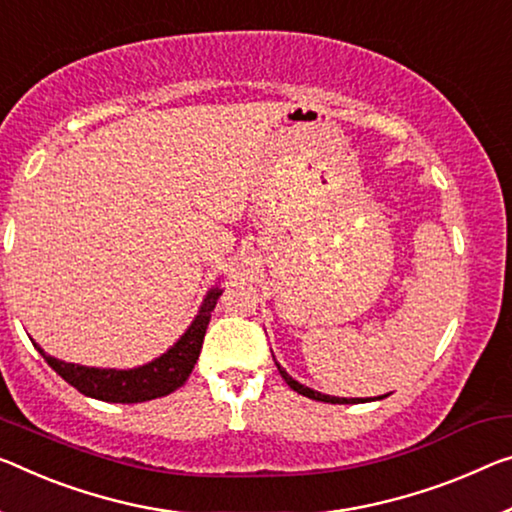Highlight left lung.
<instances>
[{
  "label": "left lung",
  "mask_w": 512,
  "mask_h": 512,
  "mask_svg": "<svg viewBox=\"0 0 512 512\" xmlns=\"http://www.w3.org/2000/svg\"><path fill=\"white\" fill-rule=\"evenodd\" d=\"M277 368H279V373H281V377L283 380H286V384L293 391H297V393H302V396H306V398H311V400H320V403H332V405H348V403H361V398H336V396H325V393H320V391H313V389H309V387H304V384H300L297 380H293V377H290L286 371H283V368L277 364ZM389 396V393H387ZM384 398V396H382Z\"/></svg>",
  "instance_id": "8db88e82"
}]
</instances>
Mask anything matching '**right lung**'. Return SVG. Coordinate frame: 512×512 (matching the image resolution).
Returning a JSON list of instances; mask_svg holds the SVG:
<instances>
[{
	"mask_svg": "<svg viewBox=\"0 0 512 512\" xmlns=\"http://www.w3.org/2000/svg\"><path fill=\"white\" fill-rule=\"evenodd\" d=\"M222 295V290H210L199 316L194 318L190 329L180 336V341L164 352L160 359L151 361V364L132 368V371H114V368H86L77 364H66L59 361L38 348L43 359L57 371L64 380L75 387L84 396L105 400V403H144V400H153L167 393L183 387L187 377H190L192 368L199 359L203 336H206L210 313Z\"/></svg>",
	"mask_w": 512,
	"mask_h": 512,
	"instance_id": "obj_1",
	"label": "right lung"
}]
</instances>
